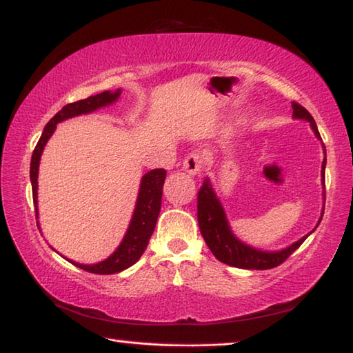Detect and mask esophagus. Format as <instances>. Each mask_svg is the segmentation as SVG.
<instances>
[{
  "instance_id": "1",
  "label": "esophagus",
  "mask_w": 353,
  "mask_h": 353,
  "mask_svg": "<svg viewBox=\"0 0 353 353\" xmlns=\"http://www.w3.org/2000/svg\"><path fill=\"white\" fill-rule=\"evenodd\" d=\"M202 165H203V159L202 156L196 154V152H191L183 160V170L185 172H188L190 176H196L202 171Z\"/></svg>"
}]
</instances>
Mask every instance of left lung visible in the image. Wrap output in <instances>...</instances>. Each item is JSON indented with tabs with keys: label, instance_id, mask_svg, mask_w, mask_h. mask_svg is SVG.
Returning <instances> with one entry per match:
<instances>
[{
	"label": "left lung",
	"instance_id": "left-lung-1",
	"mask_svg": "<svg viewBox=\"0 0 353 353\" xmlns=\"http://www.w3.org/2000/svg\"><path fill=\"white\" fill-rule=\"evenodd\" d=\"M292 108H293V117L309 121L313 132H315V136L321 140L316 123L310 115V112L307 111L304 106L296 103V101H293ZM324 152H325V148H324ZM325 162H327V159L324 157L323 170H321L323 179H324V171H325ZM321 219L318 221V225L319 222H321ZM197 221H199V228H201L203 239L207 242L211 253L216 256V259H219L221 262H223V264H228L238 268H247V270H268V268H274L281 265L288 256L294 252V250L299 248L301 243L309 238V234L312 233L310 232L309 234H305L304 238H301L299 241L292 243L290 247L279 250V252H262V250H256L253 247L247 245V243H243L236 238V236L232 233V230H230L225 211H223L219 199H217L213 187H211L210 179H205L201 190H199L197 193Z\"/></svg>",
	"mask_w": 353,
	"mask_h": 353
}]
</instances>
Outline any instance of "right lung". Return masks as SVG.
<instances>
[{
	"label": "right lung",
	"mask_w": 353,
	"mask_h": 353,
	"mask_svg": "<svg viewBox=\"0 0 353 353\" xmlns=\"http://www.w3.org/2000/svg\"><path fill=\"white\" fill-rule=\"evenodd\" d=\"M120 89L115 92L105 91L97 95H91L85 100L74 101V103H69L61 108V111L57 112L52 119L48 121V125L44 126L43 134L38 143L35 146L34 152H32L30 159V182H32V196H34V205H35V214L38 217V166H40V159L41 152L44 150V145L48 143L49 137L52 136L57 123L60 121L75 117V115L81 114H89L99 110L101 106L111 105L115 100L120 97ZM166 177V171L163 168L152 170L142 177V182H140V190L137 196V203L136 210H134L132 219L130 227H128V232L125 234L123 241L119 245V248L110 256V258L99 262V264L86 265V264H79V262L69 261L70 264L77 265L81 270H86L89 273L95 274H112L119 273L125 268L131 267L132 264L140 259V256L143 254L146 245H148L150 238L152 232L156 228V222L160 213V205H162V190H163V182Z\"/></svg>",
	"instance_id": "right-lung-1"
}]
</instances>
